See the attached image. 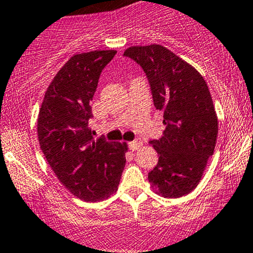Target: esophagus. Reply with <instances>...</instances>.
Wrapping results in <instances>:
<instances>
[{"label":"esophagus","instance_id":"34e87169","mask_svg":"<svg viewBox=\"0 0 253 253\" xmlns=\"http://www.w3.org/2000/svg\"><path fill=\"white\" fill-rule=\"evenodd\" d=\"M142 146V141L140 140V138H136V140L129 142V148L131 150H136L138 148H141Z\"/></svg>","mask_w":253,"mask_h":253}]
</instances>
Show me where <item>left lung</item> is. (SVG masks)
Masks as SVG:
<instances>
[{"label": "left lung", "instance_id": "left-lung-1", "mask_svg": "<svg viewBox=\"0 0 253 253\" xmlns=\"http://www.w3.org/2000/svg\"><path fill=\"white\" fill-rule=\"evenodd\" d=\"M124 56L141 65L154 106L164 112L166 129L159 140L149 141L159 155L148 173L150 186L166 198L188 195L216 144L217 117L208 86L194 67L161 45L129 47Z\"/></svg>", "mask_w": 253, "mask_h": 253}]
</instances>
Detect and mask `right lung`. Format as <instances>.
I'll use <instances>...</instances> for the list:
<instances>
[{"instance_id": "obj_1", "label": "right lung", "mask_w": 253, "mask_h": 253, "mask_svg": "<svg viewBox=\"0 0 253 253\" xmlns=\"http://www.w3.org/2000/svg\"><path fill=\"white\" fill-rule=\"evenodd\" d=\"M117 51L74 55L56 74L38 116L42 154L58 180L80 200L98 202L118 188L126 144L94 141L88 129L100 74Z\"/></svg>"}]
</instances>
